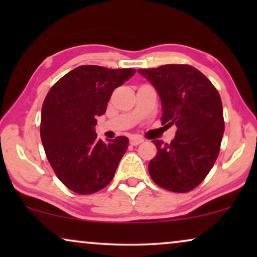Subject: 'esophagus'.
I'll return each mask as SVG.
<instances>
[{
  "label": "esophagus",
  "mask_w": 257,
  "mask_h": 257,
  "mask_svg": "<svg viewBox=\"0 0 257 257\" xmlns=\"http://www.w3.org/2000/svg\"><path fill=\"white\" fill-rule=\"evenodd\" d=\"M143 142H144L143 138H139V137H136V136L130 138V144H131V145H133V146L139 145V144H142Z\"/></svg>",
  "instance_id": "obj_1"
}]
</instances>
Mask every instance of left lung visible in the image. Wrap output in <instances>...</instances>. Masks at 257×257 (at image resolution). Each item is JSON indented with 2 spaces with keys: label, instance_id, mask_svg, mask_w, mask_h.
Returning a JSON list of instances; mask_svg holds the SVG:
<instances>
[{
  "label": "left lung",
  "instance_id": "obj_1",
  "mask_svg": "<svg viewBox=\"0 0 257 257\" xmlns=\"http://www.w3.org/2000/svg\"><path fill=\"white\" fill-rule=\"evenodd\" d=\"M138 72L159 94L161 122L177 126L170 144L153 140L158 153L149 164L151 178L168 191H192L201 184L219 156L224 132L220 94L191 65L167 64Z\"/></svg>",
  "mask_w": 257,
  "mask_h": 257
}]
</instances>
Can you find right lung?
I'll use <instances>...</instances> for the list:
<instances>
[{"mask_svg":"<svg viewBox=\"0 0 257 257\" xmlns=\"http://www.w3.org/2000/svg\"><path fill=\"white\" fill-rule=\"evenodd\" d=\"M135 69L82 65L49 91L41 113V139L57 178L78 194H92L110 184L128 146L127 137L97 138V117L106 111L115 87Z\"/></svg>","mask_w":257,"mask_h":257,"instance_id":"right-lung-1","label":"right lung"}]
</instances>
